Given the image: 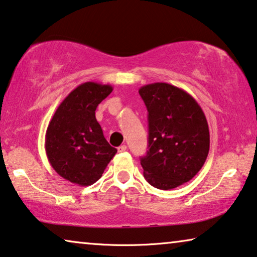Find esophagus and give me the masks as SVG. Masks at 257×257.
<instances>
[{
	"label": "esophagus",
	"mask_w": 257,
	"mask_h": 257,
	"mask_svg": "<svg viewBox=\"0 0 257 257\" xmlns=\"http://www.w3.org/2000/svg\"><path fill=\"white\" fill-rule=\"evenodd\" d=\"M126 150H127V146H126V145H121V146L118 147V152H119V153H121V152H125Z\"/></svg>",
	"instance_id": "34e87169"
}]
</instances>
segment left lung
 Returning a JSON list of instances; mask_svg holds the SVG:
<instances>
[{
	"instance_id": "8db88e82",
	"label": "left lung",
	"mask_w": 257,
	"mask_h": 257,
	"mask_svg": "<svg viewBox=\"0 0 257 257\" xmlns=\"http://www.w3.org/2000/svg\"><path fill=\"white\" fill-rule=\"evenodd\" d=\"M148 111V151L144 176L161 190L187 183L202 169L210 150L209 125L202 107L183 89L156 82L139 89Z\"/></svg>"
}]
</instances>
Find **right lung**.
<instances>
[{"label": "right lung", "instance_id": "1", "mask_svg": "<svg viewBox=\"0 0 257 257\" xmlns=\"http://www.w3.org/2000/svg\"><path fill=\"white\" fill-rule=\"evenodd\" d=\"M111 91L109 84H80L61 102L48 124V161L61 177L74 184H94L117 153L104 138L95 117L96 107Z\"/></svg>", "mask_w": 257, "mask_h": 257}]
</instances>
